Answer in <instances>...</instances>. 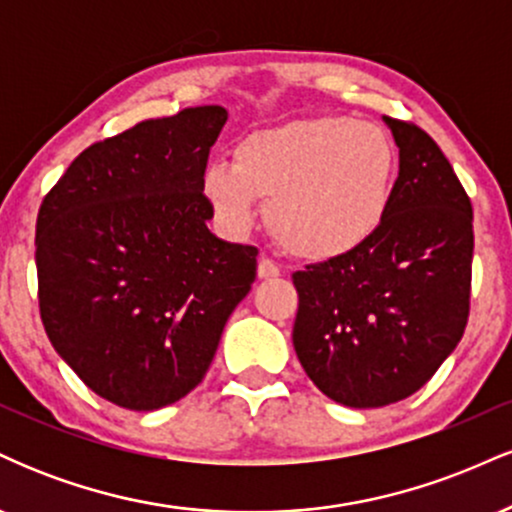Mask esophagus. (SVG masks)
<instances>
[{
  "instance_id": "1",
  "label": "esophagus",
  "mask_w": 512,
  "mask_h": 512,
  "mask_svg": "<svg viewBox=\"0 0 512 512\" xmlns=\"http://www.w3.org/2000/svg\"><path fill=\"white\" fill-rule=\"evenodd\" d=\"M279 274L281 267L274 260H269V257H262L260 264H257V276H260V279H274V276Z\"/></svg>"
}]
</instances>
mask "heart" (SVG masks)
<instances>
[{"instance_id":"obj_1","label":"heart","mask_w":512,"mask_h":512,"mask_svg":"<svg viewBox=\"0 0 512 512\" xmlns=\"http://www.w3.org/2000/svg\"><path fill=\"white\" fill-rule=\"evenodd\" d=\"M395 170V144L383 127L322 115L240 139L233 161L204 168L202 192L228 231H248L262 199L269 231L286 250L334 260L383 226Z\"/></svg>"}]
</instances>
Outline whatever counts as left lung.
<instances>
[{"mask_svg":"<svg viewBox=\"0 0 512 512\" xmlns=\"http://www.w3.org/2000/svg\"><path fill=\"white\" fill-rule=\"evenodd\" d=\"M399 175L366 245L293 274V346L334 402L385 407L421 390L462 339L472 293V202L440 146L385 117Z\"/></svg>","mask_w":512,"mask_h":512,"instance_id":"8db88e82","label":"left lung"}]
</instances>
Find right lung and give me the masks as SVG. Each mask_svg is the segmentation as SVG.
I'll use <instances>...</instances> for the list:
<instances>
[{
	"mask_svg": "<svg viewBox=\"0 0 512 512\" xmlns=\"http://www.w3.org/2000/svg\"><path fill=\"white\" fill-rule=\"evenodd\" d=\"M226 120L202 105L139 122L81 151L40 204V320L117 407L154 411L195 390L257 276V248L207 228L202 173Z\"/></svg>",
	"mask_w": 512,
	"mask_h": 512,
	"instance_id": "obj_1",
	"label": "right lung"
}]
</instances>
